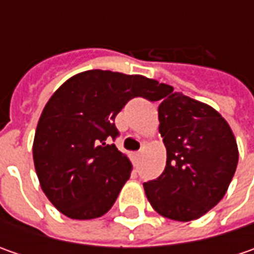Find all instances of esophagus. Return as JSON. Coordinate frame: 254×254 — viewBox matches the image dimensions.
<instances>
[{
    "label": "esophagus",
    "instance_id": "esophagus-1",
    "mask_svg": "<svg viewBox=\"0 0 254 254\" xmlns=\"http://www.w3.org/2000/svg\"><path fill=\"white\" fill-rule=\"evenodd\" d=\"M140 155H141V151L132 152L131 158H132V162H134V164H137V161H138V158H140Z\"/></svg>",
    "mask_w": 254,
    "mask_h": 254
}]
</instances>
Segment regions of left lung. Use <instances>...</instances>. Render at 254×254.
<instances>
[{"label":"left lung","mask_w":254,"mask_h":254,"mask_svg":"<svg viewBox=\"0 0 254 254\" xmlns=\"http://www.w3.org/2000/svg\"><path fill=\"white\" fill-rule=\"evenodd\" d=\"M164 97L158 120L167 164L157 180L144 182V190L164 218L195 220L225 196L238 167V144L210 106L172 87Z\"/></svg>","instance_id":"left-lung-1"}]
</instances>
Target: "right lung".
I'll use <instances>...</instances> for the list:
<instances>
[{
  "instance_id": "right-lung-1",
  "label": "right lung",
  "mask_w": 254,
  "mask_h": 254,
  "mask_svg": "<svg viewBox=\"0 0 254 254\" xmlns=\"http://www.w3.org/2000/svg\"><path fill=\"white\" fill-rule=\"evenodd\" d=\"M170 86L141 74L86 70L67 79L46 103L32 152L41 188L70 219L107 213L130 178L131 162L109 140L114 119L128 100L157 102Z\"/></svg>"
}]
</instances>
